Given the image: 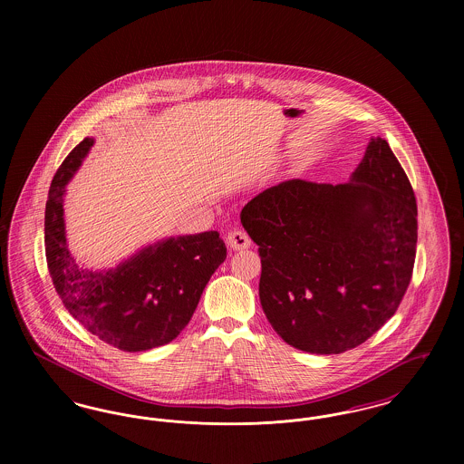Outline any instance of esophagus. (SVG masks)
I'll use <instances>...</instances> for the list:
<instances>
[{
	"label": "esophagus",
	"instance_id": "1",
	"mask_svg": "<svg viewBox=\"0 0 464 464\" xmlns=\"http://www.w3.org/2000/svg\"><path fill=\"white\" fill-rule=\"evenodd\" d=\"M226 242H227L231 250H245V248H248V246L252 245L248 235H246L245 231H242V229L229 231L227 237H226Z\"/></svg>",
	"mask_w": 464,
	"mask_h": 464
}]
</instances>
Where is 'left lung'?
<instances>
[{
  "instance_id": "left-lung-1",
  "label": "left lung",
  "mask_w": 464,
  "mask_h": 464,
  "mask_svg": "<svg viewBox=\"0 0 464 464\" xmlns=\"http://www.w3.org/2000/svg\"><path fill=\"white\" fill-rule=\"evenodd\" d=\"M259 299L290 346L344 353L397 311L416 259L418 205L390 144L371 137L344 184L285 180L243 207Z\"/></svg>"
}]
</instances>
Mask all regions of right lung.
<instances>
[{"label":"right lung","mask_w":464,"mask_h":464,"mask_svg":"<svg viewBox=\"0 0 464 464\" xmlns=\"http://www.w3.org/2000/svg\"><path fill=\"white\" fill-rule=\"evenodd\" d=\"M85 137L52 180L44 210L50 276L69 314L111 346L135 353L174 341L189 324L203 288L226 259L218 231L148 243L112 267L89 269L69 250L66 186L89 156Z\"/></svg>","instance_id":"obj_1"}]
</instances>
